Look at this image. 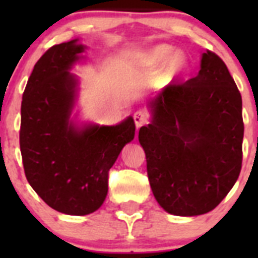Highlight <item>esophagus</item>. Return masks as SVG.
<instances>
[{
    "instance_id": "esophagus-1",
    "label": "esophagus",
    "mask_w": 258,
    "mask_h": 258,
    "mask_svg": "<svg viewBox=\"0 0 258 258\" xmlns=\"http://www.w3.org/2000/svg\"><path fill=\"white\" fill-rule=\"evenodd\" d=\"M133 117H134V122H136L137 129H140L141 126L147 124V115H146L145 112H142V111H137V112L134 113Z\"/></svg>"
}]
</instances>
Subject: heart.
I'll list each match as a JSON object with an SVG mask.
<instances>
[{
    "instance_id": "obj_1",
    "label": "heart",
    "mask_w": 258,
    "mask_h": 258,
    "mask_svg": "<svg viewBox=\"0 0 258 258\" xmlns=\"http://www.w3.org/2000/svg\"><path fill=\"white\" fill-rule=\"evenodd\" d=\"M137 64L147 72H159L163 70V77L174 81L187 71V58L170 45H157L137 56Z\"/></svg>"
}]
</instances>
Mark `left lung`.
Listing matches in <instances>:
<instances>
[{"mask_svg": "<svg viewBox=\"0 0 258 258\" xmlns=\"http://www.w3.org/2000/svg\"><path fill=\"white\" fill-rule=\"evenodd\" d=\"M151 122L140 129L150 186L165 212L191 217L211 212L241 169V95L226 64L202 54L200 71L147 103Z\"/></svg>", "mask_w": 258, "mask_h": 258, "instance_id": "8db88e82", "label": "left lung"}]
</instances>
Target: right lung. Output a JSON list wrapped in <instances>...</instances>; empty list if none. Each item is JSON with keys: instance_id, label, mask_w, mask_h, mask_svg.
<instances>
[{"instance_id": "obj_1", "label": "right lung", "mask_w": 258, "mask_h": 258, "mask_svg": "<svg viewBox=\"0 0 258 258\" xmlns=\"http://www.w3.org/2000/svg\"><path fill=\"white\" fill-rule=\"evenodd\" d=\"M79 38L54 45L38 59L22 101L20 151L32 188L52 209L85 216L101 208L108 170L136 134L132 116L117 125L79 122L72 116L84 59Z\"/></svg>"}]
</instances>
